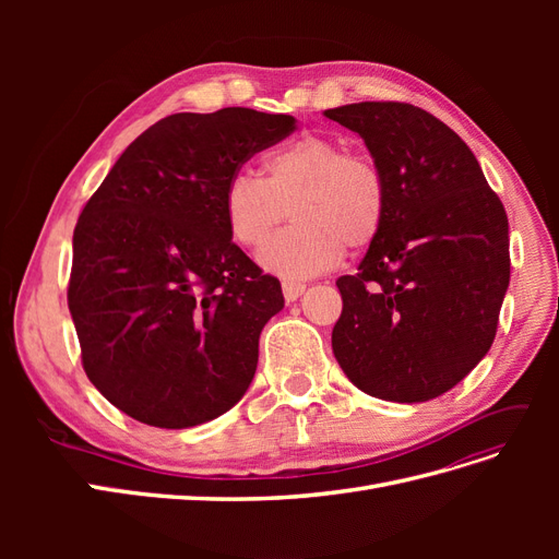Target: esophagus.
Instances as JSON below:
<instances>
[{"label": "esophagus", "mask_w": 559, "mask_h": 559, "mask_svg": "<svg viewBox=\"0 0 559 559\" xmlns=\"http://www.w3.org/2000/svg\"><path fill=\"white\" fill-rule=\"evenodd\" d=\"M282 292H284L286 302H294V300H298L302 294H306V284L286 280V282H282Z\"/></svg>", "instance_id": "esophagus-1"}]
</instances>
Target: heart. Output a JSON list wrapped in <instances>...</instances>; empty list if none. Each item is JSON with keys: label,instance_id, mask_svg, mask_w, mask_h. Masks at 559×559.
<instances>
[{"label": "heart", "instance_id": "b5f03b06", "mask_svg": "<svg viewBox=\"0 0 559 559\" xmlns=\"http://www.w3.org/2000/svg\"><path fill=\"white\" fill-rule=\"evenodd\" d=\"M292 210L294 226L261 253V265L289 280L335 267L345 245L373 242L386 216V183L378 165L319 134L275 148L263 177L233 175L224 191V216L240 247L261 249Z\"/></svg>", "mask_w": 559, "mask_h": 559}]
</instances>
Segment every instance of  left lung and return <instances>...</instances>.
Here are the masks:
<instances>
[{"instance_id": "obj_1", "label": "left lung", "mask_w": 559, "mask_h": 559, "mask_svg": "<svg viewBox=\"0 0 559 559\" xmlns=\"http://www.w3.org/2000/svg\"><path fill=\"white\" fill-rule=\"evenodd\" d=\"M324 116L359 134L386 183L380 235L359 273L335 282V359L370 396H441L495 343L511 280L509 216L473 151L429 111L357 103Z\"/></svg>"}]
</instances>
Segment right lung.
<instances>
[{"instance_id":"add662e5","label":"right lung","mask_w":559,"mask_h":559,"mask_svg":"<svg viewBox=\"0 0 559 559\" xmlns=\"http://www.w3.org/2000/svg\"><path fill=\"white\" fill-rule=\"evenodd\" d=\"M289 114H173L114 163L74 228L67 300L83 370L118 411L189 429L230 411L282 286L233 245L228 179L296 130Z\"/></svg>"}]
</instances>
